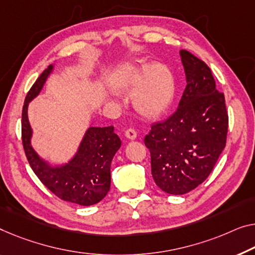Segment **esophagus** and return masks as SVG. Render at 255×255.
Here are the masks:
<instances>
[{"instance_id": "34e87169", "label": "esophagus", "mask_w": 255, "mask_h": 255, "mask_svg": "<svg viewBox=\"0 0 255 255\" xmlns=\"http://www.w3.org/2000/svg\"><path fill=\"white\" fill-rule=\"evenodd\" d=\"M125 135H126V137L129 139H135L136 137H137V132H136L135 129H132V128L127 129V130L125 131Z\"/></svg>"}]
</instances>
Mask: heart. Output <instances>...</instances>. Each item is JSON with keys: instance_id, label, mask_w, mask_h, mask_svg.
<instances>
[{"instance_id": "1", "label": "heart", "mask_w": 255, "mask_h": 255, "mask_svg": "<svg viewBox=\"0 0 255 255\" xmlns=\"http://www.w3.org/2000/svg\"><path fill=\"white\" fill-rule=\"evenodd\" d=\"M111 88L117 93H128L135 89L134 105L144 116L155 117L164 113L174 100L175 81L168 67L155 64L121 66L113 73Z\"/></svg>"}]
</instances>
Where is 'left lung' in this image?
Returning a JSON list of instances; mask_svg holds the SVG:
<instances>
[{
  "label": "left lung",
  "instance_id": "obj_1",
  "mask_svg": "<svg viewBox=\"0 0 255 255\" xmlns=\"http://www.w3.org/2000/svg\"><path fill=\"white\" fill-rule=\"evenodd\" d=\"M180 54L187 77L180 104L166 120L152 124L144 138L152 177L170 195H183L206 180L225 149L229 125L225 95L211 68L191 52Z\"/></svg>",
  "mask_w": 255,
  "mask_h": 255
}]
</instances>
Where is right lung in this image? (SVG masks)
I'll list each match as a JSON object with an SVG mask.
<instances>
[{"mask_svg": "<svg viewBox=\"0 0 255 255\" xmlns=\"http://www.w3.org/2000/svg\"><path fill=\"white\" fill-rule=\"evenodd\" d=\"M52 65L42 72L27 93L21 113V140L30 168L39 180L62 200L81 206L97 204L108 195L111 184V161L119 150L121 140L115 127H90L75 157L62 167H50L41 160L30 145L28 103L42 89Z\"/></svg>", "mask_w": 255, "mask_h": 255, "instance_id": "1", "label": "right lung"}]
</instances>
